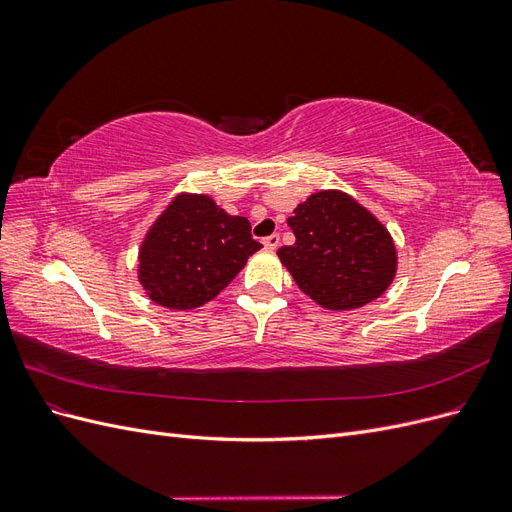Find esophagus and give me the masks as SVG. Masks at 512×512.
Listing matches in <instances>:
<instances>
[{
	"label": "esophagus",
	"mask_w": 512,
	"mask_h": 512,
	"mask_svg": "<svg viewBox=\"0 0 512 512\" xmlns=\"http://www.w3.org/2000/svg\"><path fill=\"white\" fill-rule=\"evenodd\" d=\"M262 245L269 247V250H275V247L280 245V235H269V237H265V239H262Z\"/></svg>",
	"instance_id": "esophagus-1"
}]
</instances>
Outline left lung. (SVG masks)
Returning <instances> with one entry per match:
<instances>
[{"label": "left lung", "instance_id": "obj_1", "mask_svg": "<svg viewBox=\"0 0 512 512\" xmlns=\"http://www.w3.org/2000/svg\"><path fill=\"white\" fill-rule=\"evenodd\" d=\"M294 241L277 250L297 286L327 309H354L389 288L397 254L389 232L342 192H318L288 218Z\"/></svg>", "mask_w": 512, "mask_h": 512}]
</instances>
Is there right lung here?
Wrapping results in <instances>:
<instances>
[{
	"mask_svg": "<svg viewBox=\"0 0 512 512\" xmlns=\"http://www.w3.org/2000/svg\"><path fill=\"white\" fill-rule=\"evenodd\" d=\"M260 247L241 215L209 196H179L149 230L138 273L151 301L192 309L218 297Z\"/></svg>",
	"mask_w": 512,
	"mask_h": 512,
	"instance_id": "1",
	"label": "right lung"
}]
</instances>
